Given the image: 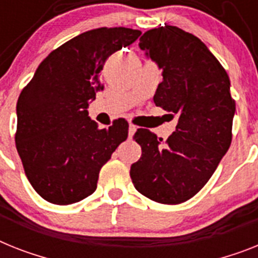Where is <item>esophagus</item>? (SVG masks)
I'll return each instance as SVG.
<instances>
[{
	"label": "esophagus",
	"mask_w": 258,
	"mask_h": 258,
	"mask_svg": "<svg viewBox=\"0 0 258 258\" xmlns=\"http://www.w3.org/2000/svg\"><path fill=\"white\" fill-rule=\"evenodd\" d=\"M136 128H138L136 125H134V124H131V123H130V125H128V135H130V138H131V136H133L134 134L136 133Z\"/></svg>",
	"instance_id": "obj_1"
}]
</instances>
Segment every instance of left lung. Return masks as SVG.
<instances>
[{
	"instance_id": "1",
	"label": "left lung",
	"mask_w": 258,
	"mask_h": 258,
	"mask_svg": "<svg viewBox=\"0 0 258 258\" xmlns=\"http://www.w3.org/2000/svg\"><path fill=\"white\" fill-rule=\"evenodd\" d=\"M139 47L162 72L153 102L178 122L164 146L149 130L136 131L142 157L130 176L147 198L177 205L206 185L231 146L236 111L231 82L206 44L176 26L144 32Z\"/></svg>"
}]
</instances>
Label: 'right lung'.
<instances>
[{
    "label": "right lung",
    "instance_id": "add662e5",
    "mask_svg": "<svg viewBox=\"0 0 258 258\" xmlns=\"http://www.w3.org/2000/svg\"><path fill=\"white\" fill-rule=\"evenodd\" d=\"M142 32L101 27L82 32L52 51L17 102L15 144L30 183L55 205H72L96 191L99 170L128 136L116 119L99 128L89 103L103 90L106 59L133 44Z\"/></svg>",
    "mask_w": 258,
    "mask_h": 258
}]
</instances>
